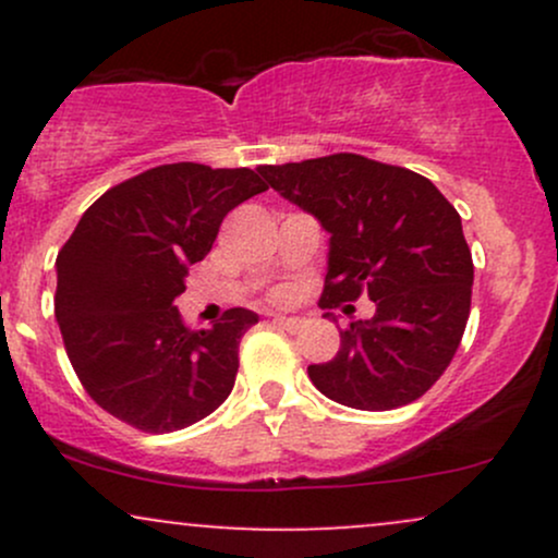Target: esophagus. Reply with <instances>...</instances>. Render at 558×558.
Returning <instances> with one entry per match:
<instances>
[{
  "instance_id": "esophagus-1",
  "label": "esophagus",
  "mask_w": 558,
  "mask_h": 558,
  "mask_svg": "<svg viewBox=\"0 0 558 558\" xmlns=\"http://www.w3.org/2000/svg\"><path fill=\"white\" fill-rule=\"evenodd\" d=\"M275 325H280V328L288 330V332H296L301 328V319L299 317H286V315H275L272 317Z\"/></svg>"
}]
</instances>
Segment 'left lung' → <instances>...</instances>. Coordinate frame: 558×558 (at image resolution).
<instances>
[{
    "mask_svg": "<svg viewBox=\"0 0 558 558\" xmlns=\"http://www.w3.org/2000/svg\"><path fill=\"white\" fill-rule=\"evenodd\" d=\"M280 196L330 233L319 306L369 296L373 319L341 330V349L310 364L319 393L364 412L407 407L433 388L462 343L472 254L462 217L427 178L362 155L262 165Z\"/></svg>",
    "mask_w": 558,
    "mask_h": 558,
    "instance_id": "8db88e82",
    "label": "left lung"
}]
</instances>
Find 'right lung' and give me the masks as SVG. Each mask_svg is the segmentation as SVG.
Here are the masks:
<instances>
[{
  "label": "right lung",
  "mask_w": 558,
  "mask_h": 558,
  "mask_svg": "<svg viewBox=\"0 0 558 558\" xmlns=\"http://www.w3.org/2000/svg\"><path fill=\"white\" fill-rule=\"evenodd\" d=\"M262 191L248 168L175 162L112 185L83 213L57 254L54 317L81 386L112 417L172 433L230 396L239 343L259 317L235 306L191 330L172 301L222 217Z\"/></svg>",
  "instance_id": "right-lung-1"
}]
</instances>
